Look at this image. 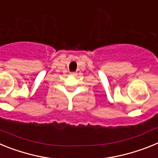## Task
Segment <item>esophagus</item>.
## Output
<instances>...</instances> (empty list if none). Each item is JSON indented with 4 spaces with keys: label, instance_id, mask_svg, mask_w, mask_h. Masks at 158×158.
I'll return each instance as SVG.
<instances>
[{
    "label": "esophagus",
    "instance_id": "34e87169",
    "mask_svg": "<svg viewBox=\"0 0 158 158\" xmlns=\"http://www.w3.org/2000/svg\"><path fill=\"white\" fill-rule=\"evenodd\" d=\"M70 74L73 75V76H74V75H76L77 73H75V72H71V73H70Z\"/></svg>",
    "mask_w": 158,
    "mask_h": 158
}]
</instances>
